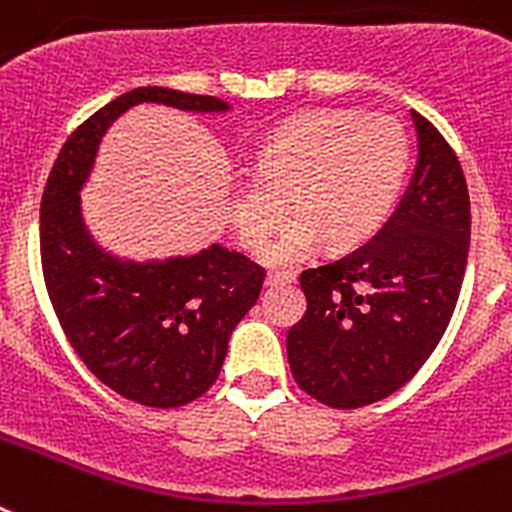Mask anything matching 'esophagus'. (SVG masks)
I'll use <instances>...</instances> for the list:
<instances>
[{
	"instance_id": "1",
	"label": "esophagus",
	"mask_w": 512,
	"mask_h": 512,
	"mask_svg": "<svg viewBox=\"0 0 512 512\" xmlns=\"http://www.w3.org/2000/svg\"><path fill=\"white\" fill-rule=\"evenodd\" d=\"M292 282H295V274H289V271H269L266 274V287H282V284Z\"/></svg>"
}]
</instances>
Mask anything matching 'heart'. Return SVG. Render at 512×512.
Instances as JSON below:
<instances>
[{
	"instance_id": "heart-1",
	"label": "heart",
	"mask_w": 512,
	"mask_h": 512,
	"mask_svg": "<svg viewBox=\"0 0 512 512\" xmlns=\"http://www.w3.org/2000/svg\"><path fill=\"white\" fill-rule=\"evenodd\" d=\"M410 164V140L390 115L320 110L289 120L253 153L251 176L228 184V215L243 246L259 248L289 207L297 212L264 259L289 266L328 238L348 248L387 220Z\"/></svg>"
}]
</instances>
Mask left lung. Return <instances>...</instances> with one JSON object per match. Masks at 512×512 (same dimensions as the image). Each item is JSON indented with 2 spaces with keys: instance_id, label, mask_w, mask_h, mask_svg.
Wrapping results in <instances>:
<instances>
[{
  "instance_id": "8db88e82",
  "label": "left lung",
  "mask_w": 512,
  "mask_h": 512,
  "mask_svg": "<svg viewBox=\"0 0 512 512\" xmlns=\"http://www.w3.org/2000/svg\"><path fill=\"white\" fill-rule=\"evenodd\" d=\"M418 166L372 241L300 274L307 312L287 333L302 390L328 408L390 397L418 374L449 328L469 253V192L459 158L413 112Z\"/></svg>"
}]
</instances>
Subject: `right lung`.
<instances>
[{"mask_svg":"<svg viewBox=\"0 0 512 512\" xmlns=\"http://www.w3.org/2000/svg\"><path fill=\"white\" fill-rule=\"evenodd\" d=\"M140 102L194 112L207 94L140 87L104 104L66 138L40 200V264L56 318L89 372L125 400L182 408L215 384L230 333L256 305L266 271L223 246L156 264H125L89 241L79 215L104 130Z\"/></svg>","mask_w":512,"mask_h":512,"instance_id":"add662e5","label":"right lung"}]
</instances>
